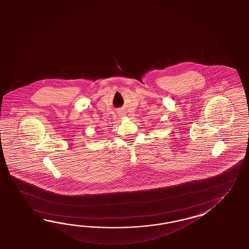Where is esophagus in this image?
Returning a JSON list of instances; mask_svg holds the SVG:
<instances>
[{
    "mask_svg": "<svg viewBox=\"0 0 249 249\" xmlns=\"http://www.w3.org/2000/svg\"><path fill=\"white\" fill-rule=\"evenodd\" d=\"M119 116H120L121 118H123V117L125 116V112H123V111H119Z\"/></svg>",
    "mask_w": 249,
    "mask_h": 249,
    "instance_id": "34e87169",
    "label": "esophagus"
}]
</instances>
